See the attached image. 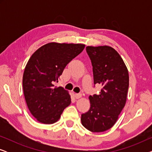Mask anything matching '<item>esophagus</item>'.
<instances>
[{"label": "esophagus", "mask_w": 152, "mask_h": 152, "mask_svg": "<svg viewBox=\"0 0 152 152\" xmlns=\"http://www.w3.org/2000/svg\"><path fill=\"white\" fill-rule=\"evenodd\" d=\"M75 97L76 99H79L82 97V94H81V93H75Z\"/></svg>", "instance_id": "34e87169"}]
</instances>
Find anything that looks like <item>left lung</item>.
Instances as JSON below:
<instances>
[{"label": "left lung", "mask_w": 152, "mask_h": 152, "mask_svg": "<svg viewBox=\"0 0 152 152\" xmlns=\"http://www.w3.org/2000/svg\"><path fill=\"white\" fill-rule=\"evenodd\" d=\"M93 66L94 84H100L99 95L89 96L91 107L82 114V125L92 132L111 128L125 105L129 88V72L123 60L113 48L87 46Z\"/></svg>", "instance_id": "obj_1"}]
</instances>
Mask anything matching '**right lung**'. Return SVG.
<instances>
[{"mask_svg": "<svg viewBox=\"0 0 152 152\" xmlns=\"http://www.w3.org/2000/svg\"><path fill=\"white\" fill-rule=\"evenodd\" d=\"M84 44L47 43L29 59L23 77V88L32 115L43 124L59 119L71 99L64 88L55 87L66 65L83 51Z\"/></svg>", "mask_w": 152, "mask_h": 152, "instance_id": "add662e5", "label": "right lung"}]
</instances>
